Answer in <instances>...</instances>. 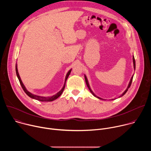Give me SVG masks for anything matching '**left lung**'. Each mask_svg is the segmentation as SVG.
<instances>
[{
  "label": "left lung",
  "instance_id": "left-lung-1",
  "mask_svg": "<svg viewBox=\"0 0 151 151\" xmlns=\"http://www.w3.org/2000/svg\"><path fill=\"white\" fill-rule=\"evenodd\" d=\"M133 66H134V70H135V69H136V61H135V59H134V55H133ZM133 76H134V75L132 76V77L131 78V79H130V82H129V83H128V87H127V89L124 91V92L118 97V98H119V97H121L122 96H123L126 93H127V91H128V88L130 87V86H131V84H132V81H133ZM84 76H85V82H86V84H87V87H88V89L90 90V92L91 93V94L94 96V97H97V98H98L99 99H100V100H104V99H102V98H100V97H98V96H97L94 93H93V91H92V90L91 89V88H90V84H89V82H88V79H87V76H86V75H84ZM115 99H111V100H115Z\"/></svg>",
  "mask_w": 151,
  "mask_h": 151
}]
</instances>
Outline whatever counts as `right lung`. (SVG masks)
I'll return each instance as SVG.
<instances>
[{
	"instance_id": "1",
	"label": "right lung",
	"mask_w": 151,
	"mask_h": 151,
	"mask_svg": "<svg viewBox=\"0 0 151 151\" xmlns=\"http://www.w3.org/2000/svg\"><path fill=\"white\" fill-rule=\"evenodd\" d=\"M15 70H16V74H17V78L19 81V83H20V85H21V87L23 88V90L24 91V92L26 93V94L29 96L30 97V98L32 99H35V100H39V101H54L55 100H56L57 98H58L62 94L63 91H64V88H65V85H66V82L67 81V79L69 77L70 72H71V70H72V69H70L68 72L66 74V78H65V81H64V85L63 88H61V90L58 91L57 93H56L55 94L53 95V96H48V97H44V96H37V95H35V94H33L32 93H31L30 92H29L26 88V87L24 86V85L23 84L22 81H21V78L19 75V73H18V68H17V64L16 63L15 64Z\"/></svg>"
}]
</instances>
